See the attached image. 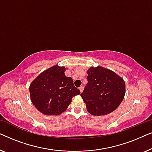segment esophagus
<instances>
[{
    "label": "esophagus",
    "instance_id": "obj_1",
    "mask_svg": "<svg viewBox=\"0 0 152 152\" xmlns=\"http://www.w3.org/2000/svg\"><path fill=\"white\" fill-rule=\"evenodd\" d=\"M79 89H80V92L82 93V91H83V90H84V86H81L80 88H79Z\"/></svg>",
    "mask_w": 152,
    "mask_h": 152
}]
</instances>
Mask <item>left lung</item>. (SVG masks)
Returning a JSON list of instances; mask_svg holds the SVG:
<instances>
[{"mask_svg": "<svg viewBox=\"0 0 152 152\" xmlns=\"http://www.w3.org/2000/svg\"><path fill=\"white\" fill-rule=\"evenodd\" d=\"M86 86L81 93L87 111L95 116L111 113L119 107L125 95V82L115 72L101 66L91 67Z\"/></svg>", "mask_w": 152, "mask_h": 152, "instance_id": "8db88e82", "label": "left lung"}]
</instances>
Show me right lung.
Here are the masks:
<instances>
[{
	"instance_id": "right-lung-1",
	"label": "right lung",
	"mask_w": 152,
	"mask_h": 152,
	"mask_svg": "<svg viewBox=\"0 0 152 152\" xmlns=\"http://www.w3.org/2000/svg\"><path fill=\"white\" fill-rule=\"evenodd\" d=\"M65 71L64 66H52L31 83V101L44 115H59L67 109L72 97L80 94L72 78L65 75Z\"/></svg>"
}]
</instances>
